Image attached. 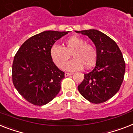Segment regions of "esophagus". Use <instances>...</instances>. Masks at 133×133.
Segmentation results:
<instances>
[{
  "label": "esophagus",
  "instance_id": "34e87169",
  "mask_svg": "<svg viewBox=\"0 0 133 133\" xmlns=\"http://www.w3.org/2000/svg\"><path fill=\"white\" fill-rule=\"evenodd\" d=\"M72 73H69V72H65V76H70V75H72Z\"/></svg>",
  "mask_w": 133,
  "mask_h": 133
}]
</instances>
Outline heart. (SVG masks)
I'll return each mask as SVG.
<instances>
[{
  "label": "heart",
  "instance_id": "heart-1",
  "mask_svg": "<svg viewBox=\"0 0 133 133\" xmlns=\"http://www.w3.org/2000/svg\"><path fill=\"white\" fill-rule=\"evenodd\" d=\"M50 52L54 63L61 69L64 68L72 55L74 59L66 65V69L69 71H76L83 67L85 69L90 68L94 65L97 59L96 48L77 35L66 39L64 41V47L54 44Z\"/></svg>",
  "mask_w": 133,
  "mask_h": 133
}]
</instances>
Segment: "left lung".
Wrapping results in <instances>:
<instances>
[{"instance_id": "obj_1", "label": "left lung", "mask_w": 133, "mask_h": 133, "mask_svg": "<svg viewBox=\"0 0 133 133\" xmlns=\"http://www.w3.org/2000/svg\"><path fill=\"white\" fill-rule=\"evenodd\" d=\"M76 32L91 39L97 51L96 66L84 74L83 81L78 86V91L90 102H106L119 91L124 80L126 65L122 53L111 38L98 30Z\"/></svg>"}]
</instances>
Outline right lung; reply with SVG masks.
Here are the masks:
<instances>
[{
  "label": "right lung",
  "mask_w": 133,
  "mask_h": 133,
  "mask_svg": "<svg viewBox=\"0 0 133 133\" xmlns=\"http://www.w3.org/2000/svg\"><path fill=\"white\" fill-rule=\"evenodd\" d=\"M69 31H46L31 37L16 52L12 65V81L18 93L34 105L46 104L61 89L65 73L50 57L56 41Z\"/></svg>",
  "instance_id": "right-lung-1"
}]
</instances>
